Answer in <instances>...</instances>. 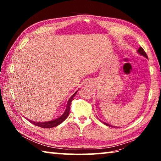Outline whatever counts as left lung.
<instances>
[{
    "mask_svg": "<svg viewBox=\"0 0 161 161\" xmlns=\"http://www.w3.org/2000/svg\"><path fill=\"white\" fill-rule=\"evenodd\" d=\"M138 53H139L140 54H141V55H143V56L145 57V58H148V56H147V54H146V52L144 51L142 47H140L139 48H138ZM103 123L105 125H107V126H111V125H109V124H106V123H104V122H103Z\"/></svg>",
    "mask_w": 161,
    "mask_h": 161,
    "instance_id": "left-lung-1",
    "label": "left lung"
}]
</instances>
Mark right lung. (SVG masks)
<instances>
[{"instance_id":"add662e5","label":"right lung","mask_w":161,"mask_h":161,"mask_svg":"<svg viewBox=\"0 0 161 161\" xmlns=\"http://www.w3.org/2000/svg\"><path fill=\"white\" fill-rule=\"evenodd\" d=\"M77 91L75 93L70 97V99L67 102L66 109H65V111L64 112V114H62V115L60 117H59V118H58L57 119H54V120H53V121H47V122H39V123H37H37H36V122H33V121H31L32 124L35 125V126L41 127V128H46V129H51V128H53V127H55L57 126H58V125H59L61 123H62V122H63L64 120L67 118V116H69L71 103H72L73 97H74L75 95L77 94Z\"/></svg>"}]
</instances>
